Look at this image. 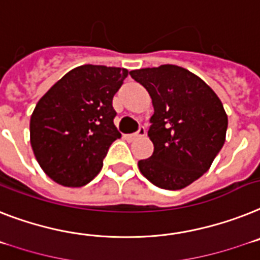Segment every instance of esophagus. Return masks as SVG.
I'll use <instances>...</instances> for the list:
<instances>
[{"mask_svg": "<svg viewBox=\"0 0 260 260\" xmlns=\"http://www.w3.org/2000/svg\"><path fill=\"white\" fill-rule=\"evenodd\" d=\"M143 136H145V128H144V126H140L137 132H135V134L132 135H126L125 137L128 140H136V139H140V137Z\"/></svg>", "mask_w": 260, "mask_h": 260, "instance_id": "esophagus-1", "label": "esophagus"}]
</instances>
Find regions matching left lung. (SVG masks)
<instances>
[{
	"mask_svg": "<svg viewBox=\"0 0 260 260\" xmlns=\"http://www.w3.org/2000/svg\"><path fill=\"white\" fill-rule=\"evenodd\" d=\"M149 93L154 113L148 136L153 154L139 161L145 178L167 190L190 185L209 171L226 139L228 115L197 75L174 64L131 71Z\"/></svg>",
	"mask_w": 260,
	"mask_h": 260,
	"instance_id": "left-lung-1",
	"label": "left lung"
}]
</instances>
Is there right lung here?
<instances>
[{
  "mask_svg": "<svg viewBox=\"0 0 260 260\" xmlns=\"http://www.w3.org/2000/svg\"><path fill=\"white\" fill-rule=\"evenodd\" d=\"M126 75L120 67L84 64L39 99L30 119V143L51 180L79 187L96 177L108 148L121 137L112 99Z\"/></svg>",
  "mask_w": 260,
  "mask_h": 260,
  "instance_id": "right-lung-1",
  "label": "right lung"
}]
</instances>
